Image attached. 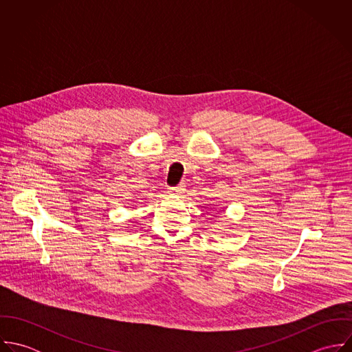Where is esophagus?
Masks as SVG:
<instances>
[{"mask_svg":"<svg viewBox=\"0 0 352 352\" xmlns=\"http://www.w3.org/2000/svg\"><path fill=\"white\" fill-rule=\"evenodd\" d=\"M186 191V186L184 183H180L179 186H175V187H169V192L170 194H176V195H180Z\"/></svg>","mask_w":352,"mask_h":352,"instance_id":"34e87169","label":"esophagus"}]
</instances>
